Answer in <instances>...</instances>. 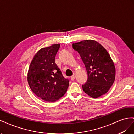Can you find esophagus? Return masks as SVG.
<instances>
[{
	"mask_svg": "<svg viewBox=\"0 0 134 134\" xmlns=\"http://www.w3.org/2000/svg\"><path fill=\"white\" fill-rule=\"evenodd\" d=\"M75 77H76V75H75V74H74L73 75H72L71 76V80H74L75 79Z\"/></svg>",
	"mask_w": 134,
	"mask_h": 134,
	"instance_id": "34e87169",
	"label": "esophagus"
}]
</instances>
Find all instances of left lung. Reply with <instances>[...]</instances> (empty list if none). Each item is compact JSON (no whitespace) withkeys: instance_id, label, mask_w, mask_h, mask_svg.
Here are the masks:
<instances>
[{"instance_id":"left-lung-1","label":"left lung","mask_w":134,"mask_h":134,"mask_svg":"<svg viewBox=\"0 0 134 134\" xmlns=\"http://www.w3.org/2000/svg\"><path fill=\"white\" fill-rule=\"evenodd\" d=\"M86 66L88 79L82 85L83 90L92 98L106 93L114 82L116 69L108 52L98 42L83 40L72 44Z\"/></svg>"}]
</instances>
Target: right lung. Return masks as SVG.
I'll return each instance as SVG.
<instances>
[{
    "mask_svg": "<svg viewBox=\"0 0 134 134\" xmlns=\"http://www.w3.org/2000/svg\"><path fill=\"white\" fill-rule=\"evenodd\" d=\"M60 44L40 49L35 55L28 69L27 80L36 96L47 102H55L67 91L69 79L65 78L55 63Z\"/></svg>",
    "mask_w": 134,
    "mask_h": 134,
    "instance_id": "obj_1",
    "label": "right lung"
}]
</instances>
